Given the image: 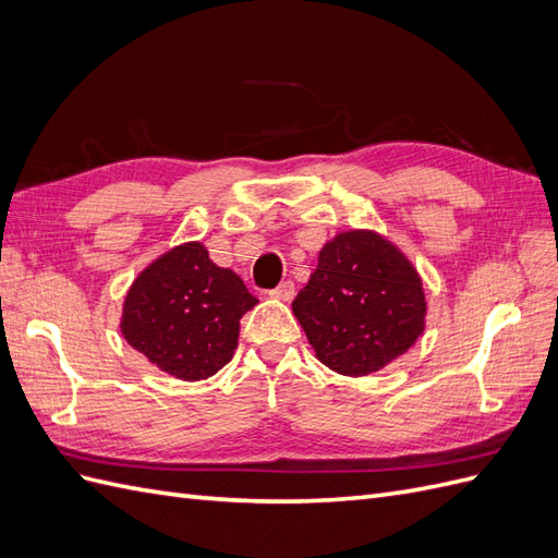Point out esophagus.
<instances>
[{
    "label": "esophagus",
    "instance_id": "obj_1",
    "mask_svg": "<svg viewBox=\"0 0 558 558\" xmlns=\"http://www.w3.org/2000/svg\"><path fill=\"white\" fill-rule=\"evenodd\" d=\"M269 295L272 298H277V300H293V295H295V283L293 281H281L275 291H269Z\"/></svg>",
    "mask_w": 558,
    "mask_h": 558
}]
</instances>
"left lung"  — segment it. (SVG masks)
Returning <instances> with one entry per match:
<instances>
[{"instance_id":"8db88e82","label":"left lung","mask_w":558,"mask_h":558,"mask_svg":"<svg viewBox=\"0 0 558 558\" xmlns=\"http://www.w3.org/2000/svg\"><path fill=\"white\" fill-rule=\"evenodd\" d=\"M316 359L347 377H365L402 356L426 328L416 267L373 230L335 234L293 300Z\"/></svg>"}]
</instances>
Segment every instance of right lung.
Here are the masks:
<instances>
[{
    "mask_svg": "<svg viewBox=\"0 0 558 558\" xmlns=\"http://www.w3.org/2000/svg\"><path fill=\"white\" fill-rule=\"evenodd\" d=\"M244 281L199 242L156 258L132 281L121 332L132 349L183 381L216 375L238 349L240 318L256 307Z\"/></svg>",
    "mask_w": 558,
    "mask_h": 558,
    "instance_id": "1",
    "label": "right lung"
}]
</instances>
